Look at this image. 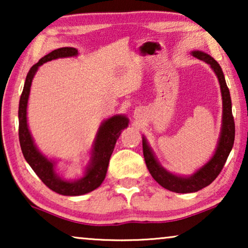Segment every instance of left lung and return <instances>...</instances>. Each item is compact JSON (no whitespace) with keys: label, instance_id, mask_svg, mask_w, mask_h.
Masks as SVG:
<instances>
[{"label":"left lung","instance_id":"obj_1","mask_svg":"<svg viewBox=\"0 0 248 248\" xmlns=\"http://www.w3.org/2000/svg\"><path fill=\"white\" fill-rule=\"evenodd\" d=\"M193 56L198 57L199 60L204 61L205 63L210 64L212 70L215 71L217 77H218L220 89H221L222 94V128L221 134H220L218 147L208 164L200 168L194 175L191 177H181V176L172 175L168 172L166 169L161 167L155 160L151 149L143 138L142 140V148H143V155L145 164L150 171L152 177L155 181L160 184L162 187L169 189L171 192L176 193H193L198 192L200 189L204 188L205 186L211 184L215 179L218 177L220 171L222 170L225 166L227 158L232 151L233 140H235V122H233V116L232 111V98H230L229 89L227 87L225 77L221 67L215 59L208 54L195 50L193 52Z\"/></svg>","mask_w":248,"mask_h":248}]
</instances>
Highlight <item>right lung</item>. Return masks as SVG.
I'll use <instances>...</instances> for the list:
<instances>
[{"instance_id": "right-lung-1", "label": "right lung", "mask_w": 248, "mask_h": 248, "mask_svg": "<svg viewBox=\"0 0 248 248\" xmlns=\"http://www.w3.org/2000/svg\"><path fill=\"white\" fill-rule=\"evenodd\" d=\"M77 54L78 50L73 47H62V48L53 50L40 59L38 63L30 67L19 101V141L23 157L47 187L59 194L69 196L82 195L99 187L106 177L107 167L115 143L121 135L122 130H124L128 124L127 118L120 115L108 118L104 122L98 131L86 175L79 181L69 182L60 178L54 170V162L49 161L37 150L28 130V125H27V103H28L32 78L38 67L44 63L59 59V57L76 56Z\"/></svg>"}]
</instances>
